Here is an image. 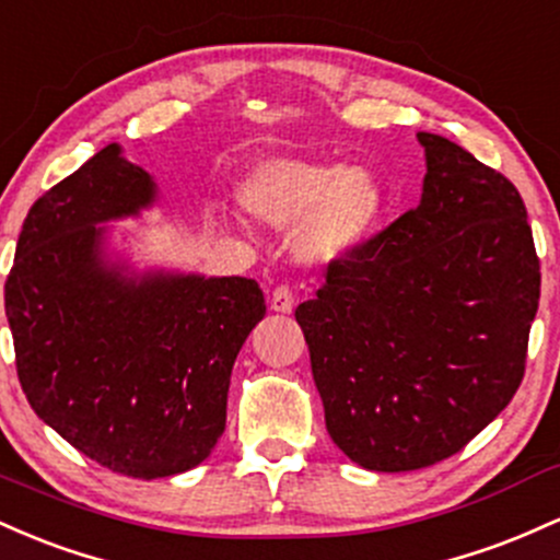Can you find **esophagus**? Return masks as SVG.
I'll list each match as a JSON object with an SVG mask.
<instances>
[{"label": "esophagus", "instance_id": "obj_1", "mask_svg": "<svg viewBox=\"0 0 560 560\" xmlns=\"http://www.w3.org/2000/svg\"><path fill=\"white\" fill-rule=\"evenodd\" d=\"M269 306H272L275 312L280 314H288L296 306V299H293V291L288 285H278L272 291V299H269Z\"/></svg>", "mask_w": 560, "mask_h": 560}]
</instances>
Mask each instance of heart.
I'll return each mask as SVG.
<instances>
[{
	"mask_svg": "<svg viewBox=\"0 0 560 560\" xmlns=\"http://www.w3.org/2000/svg\"><path fill=\"white\" fill-rule=\"evenodd\" d=\"M237 200L269 228H293V254L306 264H332L357 250L378 224L386 196L362 163H325L269 155L250 163ZM219 222L230 228V219Z\"/></svg>",
	"mask_w": 560,
	"mask_h": 560,
	"instance_id": "1",
	"label": "heart"
}]
</instances>
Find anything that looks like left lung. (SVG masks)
<instances>
[{
    "label": "left lung",
    "instance_id": "obj_1",
    "mask_svg": "<svg viewBox=\"0 0 560 560\" xmlns=\"http://www.w3.org/2000/svg\"><path fill=\"white\" fill-rule=\"evenodd\" d=\"M418 142L420 203L332 261L296 310L330 439L383 474L455 455L505 410L539 304L516 187L444 137Z\"/></svg>",
    "mask_w": 560,
    "mask_h": 560
}]
</instances>
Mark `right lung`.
<instances>
[{
    "label": "right lung",
    "mask_w": 560,
    "mask_h": 560,
    "mask_svg": "<svg viewBox=\"0 0 560 560\" xmlns=\"http://www.w3.org/2000/svg\"><path fill=\"white\" fill-rule=\"evenodd\" d=\"M159 203L153 174L105 144L31 206L4 312L28 405L100 466L163 479L228 423L232 364L267 314L248 278L137 269L110 222Z\"/></svg>",
    "instance_id": "1"
}]
</instances>
